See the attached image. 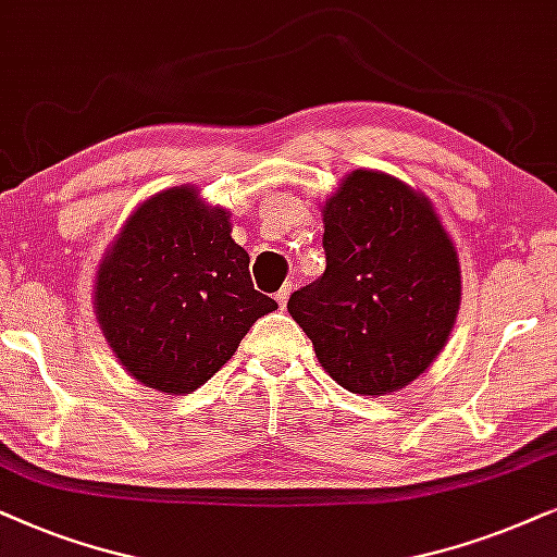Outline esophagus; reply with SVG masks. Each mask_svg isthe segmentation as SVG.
Wrapping results in <instances>:
<instances>
[{
	"instance_id": "esophagus-1",
	"label": "esophagus",
	"mask_w": 557,
	"mask_h": 557,
	"mask_svg": "<svg viewBox=\"0 0 557 557\" xmlns=\"http://www.w3.org/2000/svg\"><path fill=\"white\" fill-rule=\"evenodd\" d=\"M290 293H293V285H283V287H280L277 295H274V300H277L280 308L287 306V298H290Z\"/></svg>"
}]
</instances>
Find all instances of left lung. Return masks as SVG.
Listing matches in <instances>:
<instances>
[{"mask_svg":"<svg viewBox=\"0 0 557 557\" xmlns=\"http://www.w3.org/2000/svg\"><path fill=\"white\" fill-rule=\"evenodd\" d=\"M325 272L287 300L321 367L354 395L425 372L461 302L456 247L425 196L354 170L323 206Z\"/></svg>","mask_w":557,"mask_h":557,"instance_id":"obj_1","label":"left lung"}]
</instances>
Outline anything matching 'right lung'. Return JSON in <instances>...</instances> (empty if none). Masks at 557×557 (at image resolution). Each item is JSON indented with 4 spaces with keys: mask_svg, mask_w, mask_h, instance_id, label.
Wrapping results in <instances>:
<instances>
[{
    "mask_svg": "<svg viewBox=\"0 0 557 557\" xmlns=\"http://www.w3.org/2000/svg\"><path fill=\"white\" fill-rule=\"evenodd\" d=\"M94 306L124 369L183 395L209 382L277 302L251 285L226 211L175 188L132 213L96 274Z\"/></svg>",
    "mask_w": 557,
    "mask_h": 557,
    "instance_id": "obj_1",
    "label": "right lung"
}]
</instances>
